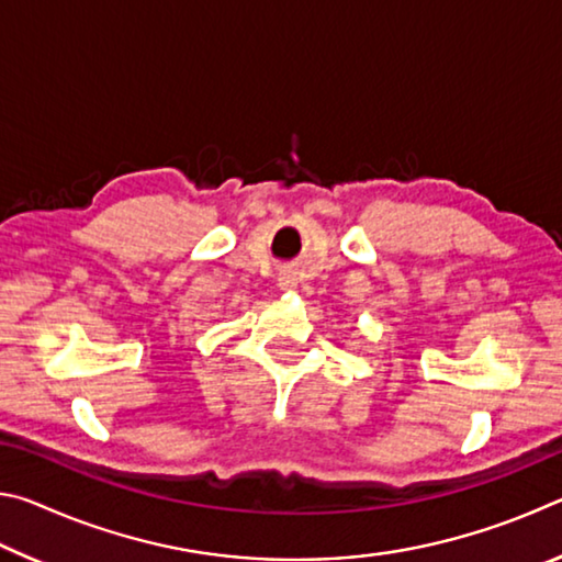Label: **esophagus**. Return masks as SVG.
Here are the masks:
<instances>
[{
    "instance_id": "esophagus-1",
    "label": "esophagus",
    "mask_w": 562,
    "mask_h": 562,
    "mask_svg": "<svg viewBox=\"0 0 562 562\" xmlns=\"http://www.w3.org/2000/svg\"><path fill=\"white\" fill-rule=\"evenodd\" d=\"M280 290H294L297 288V272L294 270H282L280 278H278Z\"/></svg>"
}]
</instances>
